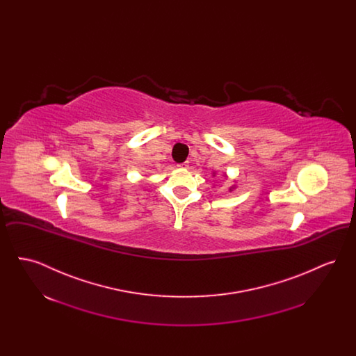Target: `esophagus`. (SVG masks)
Here are the masks:
<instances>
[{"label": "esophagus", "mask_w": 356, "mask_h": 356, "mask_svg": "<svg viewBox=\"0 0 356 356\" xmlns=\"http://www.w3.org/2000/svg\"><path fill=\"white\" fill-rule=\"evenodd\" d=\"M177 167H179V168H186V167H188V163H186V161H184V163H181V164H179V165H177Z\"/></svg>", "instance_id": "1"}]
</instances>
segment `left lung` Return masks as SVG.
Returning a JSON list of instances; mask_svg holds the SVG:
<instances>
[{
	"instance_id": "8db88e82",
	"label": "left lung",
	"mask_w": 356,
	"mask_h": 356,
	"mask_svg": "<svg viewBox=\"0 0 356 356\" xmlns=\"http://www.w3.org/2000/svg\"><path fill=\"white\" fill-rule=\"evenodd\" d=\"M232 189H234V186H231V188H229V191H232Z\"/></svg>"
}]
</instances>
